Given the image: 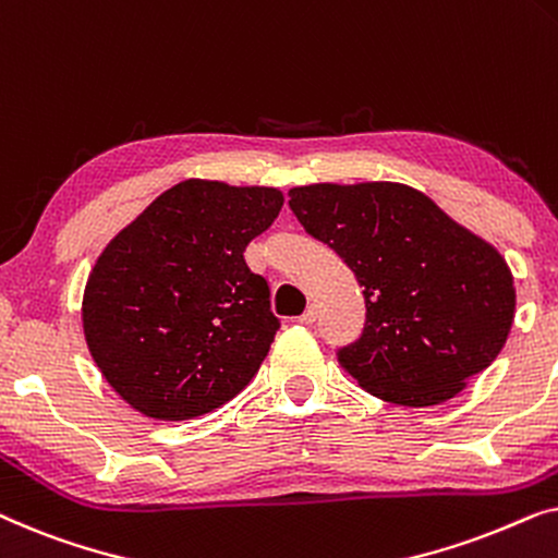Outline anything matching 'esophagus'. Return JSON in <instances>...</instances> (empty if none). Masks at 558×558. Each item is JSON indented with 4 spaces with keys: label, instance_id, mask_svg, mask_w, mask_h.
<instances>
[{
    "label": "esophagus",
    "instance_id": "1",
    "mask_svg": "<svg viewBox=\"0 0 558 558\" xmlns=\"http://www.w3.org/2000/svg\"><path fill=\"white\" fill-rule=\"evenodd\" d=\"M315 319H317V307H315V304H310V307L304 310L300 317H296V323H300V325H315Z\"/></svg>",
    "mask_w": 558,
    "mask_h": 558
}]
</instances>
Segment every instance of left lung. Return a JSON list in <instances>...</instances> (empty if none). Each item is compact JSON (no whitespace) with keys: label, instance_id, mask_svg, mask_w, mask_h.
Here are the masks:
<instances>
[{"label":"left lung","instance_id":"obj_1","mask_svg":"<svg viewBox=\"0 0 558 558\" xmlns=\"http://www.w3.org/2000/svg\"><path fill=\"white\" fill-rule=\"evenodd\" d=\"M289 208L363 287L361 338L335 355L365 391L434 407L498 357L513 325V274L424 193L325 182L289 190Z\"/></svg>","mask_w":558,"mask_h":558}]
</instances>
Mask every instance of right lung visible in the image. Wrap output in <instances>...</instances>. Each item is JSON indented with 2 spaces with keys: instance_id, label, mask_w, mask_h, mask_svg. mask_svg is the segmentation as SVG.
Listing matches in <instances>:
<instances>
[{
  "instance_id": "1",
  "label": "right lung",
  "mask_w": 558,
  "mask_h": 558,
  "mask_svg": "<svg viewBox=\"0 0 558 558\" xmlns=\"http://www.w3.org/2000/svg\"><path fill=\"white\" fill-rule=\"evenodd\" d=\"M281 203L274 187L185 180L104 248L83 294V332L129 407L185 422L256 376L281 323L243 251Z\"/></svg>"
}]
</instances>
